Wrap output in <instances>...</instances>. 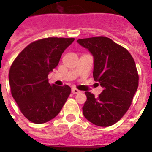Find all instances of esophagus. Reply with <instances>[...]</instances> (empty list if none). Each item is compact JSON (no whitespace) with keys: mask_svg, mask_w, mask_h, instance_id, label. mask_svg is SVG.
<instances>
[{"mask_svg":"<svg viewBox=\"0 0 152 152\" xmlns=\"http://www.w3.org/2000/svg\"><path fill=\"white\" fill-rule=\"evenodd\" d=\"M72 94H79V93H80V91H79V90L76 89V88H72Z\"/></svg>","mask_w":152,"mask_h":152,"instance_id":"obj_1","label":"esophagus"}]
</instances>
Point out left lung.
I'll list each match as a JSON object with an SVG mask.
<instances>
[{
	"label": "left lung",
	"instance_id": "8db88e82",
	"mask_svg": "<svg viewBox=\"0 0 152 152\" xmlns=\"http://www.w3.org/2000/svg\"><path fill=\"white\" fill-rule=\"evenodd\" d=\"M94 58L93 77L103 88L95 97L85 92L84 117L98 126H110L128 111L139 86V74L133 58L124 47L105 36L80 39Z\"/></svg>",
	"mask_w": 152,
	"mask_h": 152
}]
</instances>
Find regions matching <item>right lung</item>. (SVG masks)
I'll return each instance as SVG.
<instances>
[{
	"mask_svg": "<svg viewBox=\"0 0 152 152\" xmlns=\"http://www.w3.org/2000/svg\"><path fill=\"white\" fill-rule=\"evenodd\" d=\"M74 40L58 37L36 40L23 49L12 63L10 92L23 115L32 123L41 124L56 117L69 96V86L50 84L48 75Z\"/></svg>",
	"mask_w": 152,
	"mask_h": 152,
	"instance_id": "1",
	"label": "right lung"
}]
</instances>
